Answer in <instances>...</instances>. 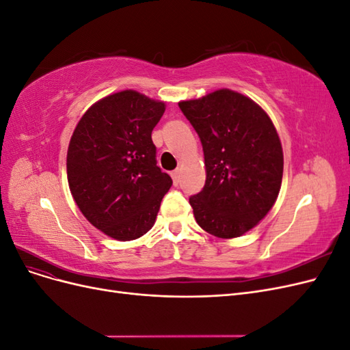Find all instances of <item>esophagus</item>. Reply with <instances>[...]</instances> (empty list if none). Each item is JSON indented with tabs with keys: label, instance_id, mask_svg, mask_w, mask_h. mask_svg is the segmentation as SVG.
I'll use <instances>...</instances> for the list:
<instances>
[{
	"label": "esophagus",
	"instance_id": "34e87169",
	"mask_svg": "<svg viewBox=\"0 0 350 350\" xmlns=\"http://www.w3.org/2000/svg\"><path fill=\"white\" fill-rule=\"evenodd\" d=\"M171 176H172V179H174V184L178 185L179 179H181V171H179V169H175V171H172Z\"/></svg>",
	"mask_w": 350,
	"mask_h": 350
}]
</instances>
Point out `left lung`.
<instances>
[{
  "mask_svg": "<svg viewBox=\"0 0 350 350\" xmlns=\"http://www.w3.org/2000/svg\"><path fill=\"white\" fill-rule=\"evenodd\" d=\"M178 105L204 152L206 184L189 197L197 224L217 238H238L278 200L283 150L276 126L258 103L230 89Z\"/></svg>",
  "mask_w": 350,
  "mask_h": 350,
  "instance_id": "1",
  "label": "left lung"
}]
</instances>
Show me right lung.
I'll return each mask as SVG.
<instances>
[{
    "instance_id": "add662e5",
    "label": "right lung",
    "mask_w": 350,
    "mask_h": 350,
    "mask_svg": "<svg viewBox=\"0 0 350 350\" xmlns=\"http://www.w3.org/2000/svg\"><path fill=\"white\" fill-rule=\"evenodd\" d=\"M162 100L121 90L83 113L68 144L71 196L90 224L116 241L149 232L172 179L156 165L152 131Z\"/></svg>"
}]
</instances>
